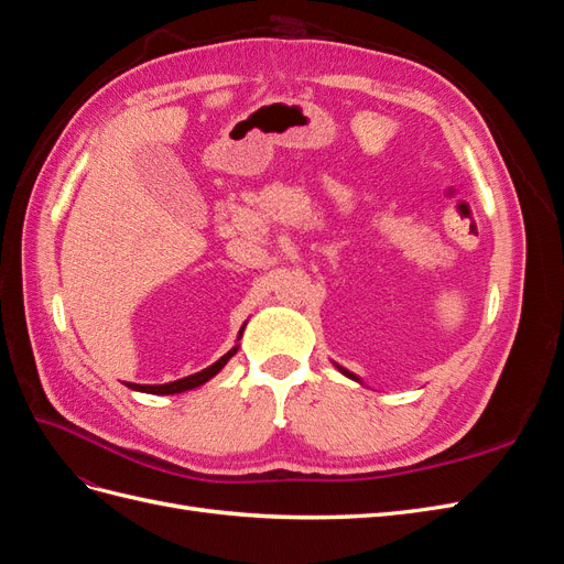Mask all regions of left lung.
<instances>
[{
    "instance_id": "1",
    "label": "left lung",
    "mask_w": 564,
    "mask_h": 564,
    "mask_svg": "<svg viewBox=\"0 0 564 564\" xmlns=\"http://www.w3.org/2000/svg\"><path fill=\"white\" fill-rule=\"evenodd\" d=\"M340 369V367H338ZM340 371H344L346 373V377H350V379H355L357 381V377H355V373H350V371H346V369H340Z\"/></svg>"
}]
</instances>
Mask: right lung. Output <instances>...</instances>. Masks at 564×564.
Here are the masks:
<instances>
[{"mask_svg":"<svg viewBox=\"0 0 564 564\" xmlns=\"http://www.w3.org/2000/svg\"><path fill=\"white\" fill-rule=\"evenodd\" d=\"M240 336H242V332H240ZM237 348H240V346H235L232 350H228L224 357H220V360H216L212 367L193 373V377H185V379H178V381H172V383H164V386H139V383H127V386L133 388V390H141V392H152V395H174V392H183V390L197 388V386H202V383H207L212 377H216V373H218L220 369H224L226 362L237 352Z\"/></svg>","mask_w":564,"mask_h":564,"instance_id":"right-lung-1","label":"right lung"}]
</instances>
